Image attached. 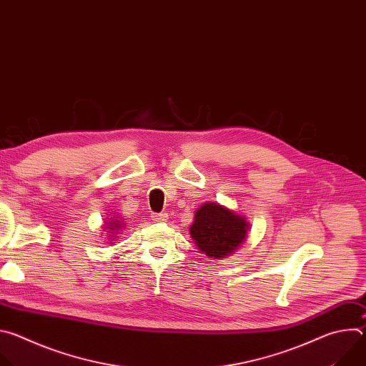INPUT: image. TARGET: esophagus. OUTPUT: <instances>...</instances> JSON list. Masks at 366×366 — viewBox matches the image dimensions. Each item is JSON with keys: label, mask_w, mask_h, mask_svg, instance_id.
Masks as SVG:
<instances>
[{"label": "esophagus", "mask_w": 366, "mask_h": 366, "mask_svg": "<svg viewBox=\"0 0 366 366\" xmlns=\"http://www.w3.org/2000/svg\"><path fill=\"white\" fill-rule=\"evenodd\" d=\"M152 220L153 222H167L168 220V216L167 214H152Z\"/></svg>", "instance_id": "1"}]
</instances>
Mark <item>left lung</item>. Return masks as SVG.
Wrapping results in <instances>:
<instances>
[{
    "instance_id": "left-lung-1",
    "label": "left lung",
    "mask_w": 366,
    "mask_h": 366,
    "mask_svg": "<svg viewBox=\"0 0 366 366\" xmlns=\"http://www.w3.org/2000/svg\"><path fill=\"white\" fill-rule=\"evenodd\" d=\"M249 222L219 202H204L195 212L189 234L208 257L232 254L247 237Z\"/></svg>"
}]
</instances>
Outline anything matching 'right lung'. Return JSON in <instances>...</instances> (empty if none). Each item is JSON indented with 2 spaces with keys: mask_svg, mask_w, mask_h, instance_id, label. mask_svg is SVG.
<instances>
[{
  "mask_svg": "<svg viewBox=\"0 0 366 366\" xmlns=\"http://www.w3.org/2000/svg\"><path fill=\"white\" fill-rule=\"evenodd\" d=\"M106 226H107L106 229H109V230H110L109 233H110V234H113L112 237H116L114 234H116V233H117V232H119L124 224H123L120 220H117V219H114V217H113V219H112V222H107V224H106Z\"/></svg>",
  "mask_w": 366,
  "mask_h": 366,
  "instance_id": "1",
  "label": "right lung"
}]
</instances>
